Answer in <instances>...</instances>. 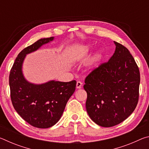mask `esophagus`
<instances>
[{
    "label": "esophagus",
    "mask_w": 149,
    "mask_h": 149,
    "mask_svg": "<svg viewBox=\"0 0 149 149\" xmlns=\"http://www.w3.org/2000/svg\"><path fill=\"white\" fill-rule=\"evenodd\" d=\"M82 85H83L82 83L80 81H77V84H76V87L77 89H80V88H81Z\"/></svg>",
    "instance_id": "1"
}]
</instances>
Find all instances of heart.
<instances>
[{"label": "heart", "mask_w": 149, "mask_h": 149, "mask_svg": "<svg viewBox=\"0 0 149 149\" xmlns=\"http://www.w3.org/2000/svg\"><path fill=\"white\" fill-rule=\"evenodd\" d=\"M89 46L88 47H87L86 48H85V51H87L88 50H89ZM99 58H100V54H99V53H97V54H96L95 55V56H94V58H93V64H95V62H97V61H98V60L99 59Z\"/></svg>", "instance_id": "1"}]
</instances>
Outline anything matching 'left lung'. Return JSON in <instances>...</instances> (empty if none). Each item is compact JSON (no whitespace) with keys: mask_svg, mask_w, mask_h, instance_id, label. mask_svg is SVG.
<instances>
[{"mask_svg":"<svg viewBox=\"0 0 149 149\" xmlns=\"http://www.w3.org/2000/svg\"><path fill=\"white\" fill-rule=\"evenodd\" d=\"M116 50L85 79L87 112L102 127L119 124L132 114L139 96L140 72L127 48L114 41Z\"/></svg>","mask_w":149,"mask_h":149,"instance_id":"left-lung-1","label":"left lung"}]
</instances>
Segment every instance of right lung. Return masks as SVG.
<instances>
[{
	"label": "right lung",
	"instance_id": "1",
	"mask_svg": "<svg viewBox=\"0 0 149 149\" xmlns=\"http://www.w3.org/2000/svg\"><path fill=\"white\" fill-rule=\"evenodd\" d=\"M53 39V37L41 39L22 50L15 60L9 75L10 98L14 109L26 122L37 128H48L56 124L76 87L75 80L50 81L34 85L24 77L22 67L26 55Z\"/></svg>",
	"mask_w": 149,
	"mask_h": 149
}]
</instances>
